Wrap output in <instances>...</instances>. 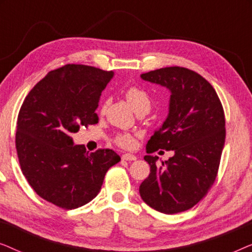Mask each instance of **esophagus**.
Wrapping results in <instances>:
<instances>
[{
	"instance_id": "34e87169",
	"label": "esophagus",
	"mask_w": 252,
	"mask_h": 252,
	"mask_svg": "<svg viewBox=\"0 0 252 252\" xmlns=\"http://www.w3.org/2000/svg\"><path fill=\"white\" fill-rule=\"evenodd\" d=\"M122 158L124 160H135L136 159V157L134 156V155H130V154H124L123 156H122Z\"/></svg>"
}]
</instances>
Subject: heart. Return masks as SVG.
Returning <instances> with one entry per match:
<instances>
[{
	"instance_id": "b5f03b06",
	"label": "heart",
	"mask_w": 252,
	"mask_h": 252,
	"mask_svg": "<svg viewBox=\"0 0 252 252\" xmlns=\"http://www.w3.org/2000/svg\"><path fill=\"white\" fill-rule=\"evenodd\" d=\"M125 97L127 102L132 105V108L135 110L136 112L141 111H149L151 106V99L150 96L148 95L146 91H143L142 88L136 87V86H132V87L127 88L125 91ZM104 110V106H103ZM113 142L117 146L124 148V149H130L135 144V139H134L133 134L128 132H123L118 133L113 137Z\"/></svg>"
}]
</instances>
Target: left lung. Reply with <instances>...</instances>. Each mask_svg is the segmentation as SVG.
Here are the masks:
<instances>
[{
	"label": "left lung",
	"mask_w": 252,
	"mask_h": 252,
	"mask_svg": "<svg viewBox=\"0 0 252 252\" xmlns=\"http://www.w3.org/2000/svg\"><path fill=\"white\" fill-rule=\"evenodd\" d=\"M141 78L171 92L170 112L148 141L147 154L163 149L173 150L174 156L160 165L157 156H144L150 174L141 184L140 195L158 212H184L197 204L216 181L226 136L222 104L211 84L189 68L163 67Z\"/></svg>",
	"instance_id": "1"
}]
</instances>
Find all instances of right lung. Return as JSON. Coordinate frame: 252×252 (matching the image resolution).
<instances>
[{
	"mask_svg": "<svg viewBox=\"0 0 252 252\" xmlns=\"http://www.w3.org/2000/svg\"><path fill=\"white\" fill-rule=\"evenodd\" d=\"M112 71L66 64L48 72L24 99L17 119L16 149L33 190L65 210L96 197L105 173L120 157L111 149L86 151L71 135L98 123L95 110Z\"/></svg>",
	"mask_w": 252,
	"mask_h": 252,
	"instance_id": "right-lung-1",
	"label": "right lung"
}]
</instances>
